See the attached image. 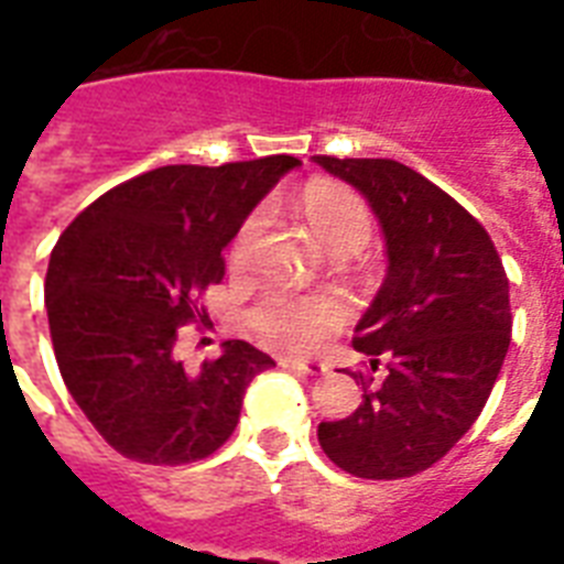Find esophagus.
I'll use <instances>...</instances> for the list:
<instances>
[{
    "label": "esophagus",
    "instance_id": "1",
    "mask_svg": "<svg viewBox=\"0 0 564 564\" xmlns=\"http://www.w3.org/2000/svg\"><path fill=\"white\" fill-rule=\"evenodd\" d=\"M281 366H283V369L295 371V375H307V377H318V375H325V371H327L325 362H318V360H292V357H283Z\"/></svg>",
    "mask_w": 564,
    "mask_h": 564
}]
</instances>
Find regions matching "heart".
<instances>
[{
    "label": "heart",
    "mask_w": 564,
    "mask_h": 564,
    "mask_svg": "<svg viewBox=\"0 0 564 564\" xmlns=\"http://www.w3.org/2000/svg\"><path fill=\"white\" fill-rule=\"evenodd\" d=\"M304 213H307L313 237L330 254H354L369 242V210L357 195L334 187L313 189L307 195ZM263 213H254L239 228V234L230 242V263L246 265L251 260L257 242H260V234H263ZM345 316H348V304L336 292L301 295V292L290 290H269L251 307L248 322L269 343L283 345L290 351H313L343 325Z\"/></svg>",
    "instance_id": "b5f03b06"
}]
</instances>
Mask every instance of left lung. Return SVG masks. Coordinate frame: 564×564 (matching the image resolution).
<instances>
[{
	"label": "left lung",
	"instance_id": "8db88e82",
	"mask_svg": "<svg viewBox=\"0 0 564 564\" xmlns=\"http://www.w3.org/2000/svg\"><path fill=\"white\" fill-rule=\"evenodd\" d=\"M313 163L369 202L389 260L354 327L371 371L386 366L383 383L348 419L322 421L318 445L354 477L401 480L438 463L489 401L512 334L507 272L480 221L410 166Z\"/></svg>",
	"mask_w": 564,
	"mask_h": 564
}]
</instances>
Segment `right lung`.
I'll return each instance as SVG.
<instances>
[{
	"label": "right lung",
	"mask_w": 564,
	"mask_h": 564,
	"mask_svg": "<svg viewBox=\"0 0 564 564\" xmlns=\"http://www.w3.org/2000/svg\"><path fill=\"white\" fill-rule=\"evenodd\" d=\"M299 158L161 166L119 184L61 234L46 272L48 334L66 389L134 463H198L230 438L269 354L242 339L187 371L181 325L225 274V248Z\"/></svg>",
	"instance_id": "right-lung-1"
}]
</instances>
